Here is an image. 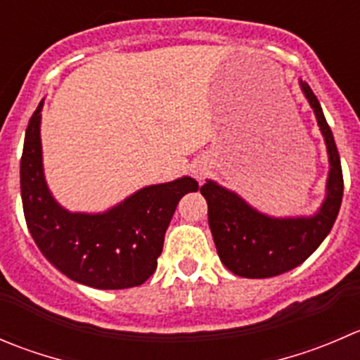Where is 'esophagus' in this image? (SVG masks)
Listing matches in <instances>:
<instances>
[{"instance_id": "1", "label": "esophagus", "mask_w": 360, "mask_h": 360, "mask_svg": "<svg viewBox=\"0 0 360 360\" xmlns=\"http://www.w3.org/2000/svg\"><path fill=\"white\" fill-rule=\"evenodd\" d=\"M205 169H207V165H205V162H202V160H200V162H197V163H195V165H193V169H191V172H193V176L200 177L202 174L205 172Z\"/></svg>"}]
</instances>
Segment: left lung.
Wrapping results in <instances>:
<instances>
[{"label": "left lung", "instance_id": "obj_1", "mask_svg": "<svg viewBox=\"0 0 360 360\" xmlns=\"http://www.w3.org/2000/svg\"><path fill=\"white\" fill-rule=\"evenodd\" d=\"M299 86L315 112L329 155L326 197L319 211L311 216L276 218L260 212L236 191L212 179H205L200 188L207 200L209 229L219 260L237 276L273 278L301 265L322 244L340 212L343 198L340 153L315 93L302 80Z\"/></svg>", "mask_w": 360, "mask_h": 360}]
</instances>
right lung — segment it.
Wrapping results in <instances>:
<instances>
[{
    "instance_id": "obj_1",
    "label": "right lung",
    "mask_w": 360,
    "mask_h": 360,
    "mask_svg": "<svg viewBox=\"0 0 360 360\" xmlns=\"http://www.w3.org/2000/svg\"><path fill=\"white\" fill-rule=\"evenodd\" d=\"M38 103L24 137L20 197L31 237L44 257L77 283L100 290L139 287L156 271L163 239L181 197L198 190L193 177L144 186L103 212H73L47 186Z\"/></svg>"
}]
</instances>
